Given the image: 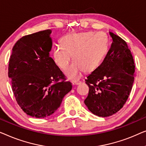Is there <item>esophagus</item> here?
<instances>
[{
	"label": "esophagus",
	"instance_id": "34e87169",
	"mask_svg": "<svg viewBox=\"0 0 146 146\" xmlns=\"http://www.w3.org/2000/svg\"><path fill=\"white\" fill-rule=\"evenodd\" d=\"M81 82L79 81H72V84L73 85H79V84H81Z\"/></svg>",
	"mask_w": 146,
	"mask_h": 146
}]
</instances>
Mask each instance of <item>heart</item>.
Wrapping results in <instances>:
<instances>
[{"label": "heart", "mask_w": 146, "mask_h": 146, "mask_svg": "<svg viewBox=\"0 0 146 146\" xmlns=\"http://www.w3.org/2000/svg\"><path fill=\"white\" fill-rule=\"evenodd\" d=\"M61 45L53 50V59L59 68L68 67L73 55L72 65L65 74L71 80L81 77L85 71L91 73L99 67L108 49V36L104 32H84L67 35L61 40Z\"/></svg>", "instance_id": "1"}]
</instances>
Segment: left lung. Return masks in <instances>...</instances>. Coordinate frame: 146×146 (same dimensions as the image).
Wrapping results in <instances>:
<instances>
[{"label": "left lung", "instance_id": "8db88e82", "mask_svg": "<svg viewBox=\"0 0 146 146\" xmlns=\"http://www.w3.org/2000/svg\"><path fill=\"white\" fill-rule=\"evenodd\" d=\"M109 51L97 69L85 79L89 87L85 105L92 113L107 117L116 113L127 101L134 80L135 65L125 41L112 32Z\"/></svg>", "mask_w": 146, "mask_h": 146}]
</instances>
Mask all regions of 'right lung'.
I'll use <instances>...</instances> for the list:
<instances>
[{
    "instance_id": "1",
    "label": "right lung",
    "mask_w": 146,
    "mask_h": 146,
    "mask_svg": "<svg viewBox=\"0 0 146 146\" xmlns=\"http://www.w3.org/2000/svg\"><path fill=\"white\" fill-rule=\"evenodd\" d=\"M51 30L24 36L12 48L9 77L16 102L29 116L46 118L56 111L72 89L49 52Z\"/></svg>"
}]
</instances>
